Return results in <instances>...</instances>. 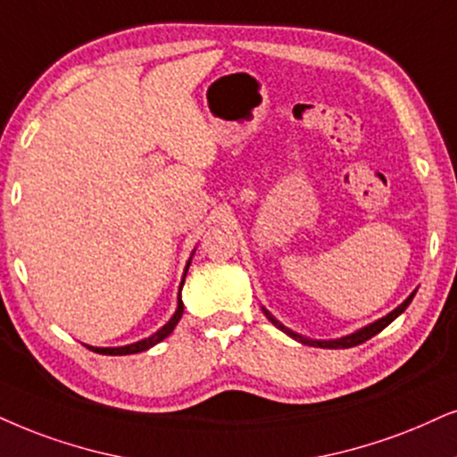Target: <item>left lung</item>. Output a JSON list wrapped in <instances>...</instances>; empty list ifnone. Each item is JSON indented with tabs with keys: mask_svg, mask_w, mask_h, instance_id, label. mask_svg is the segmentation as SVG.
<instances>
[{
	"mask_svg": "<svg viewBox=\"0 0 457 457\" xmlns=\"http://www.w3.org/2000/svg\"><path fill=\"white\" fill-rule=\"evenodd\" d=\"M413 295H415V293H411V295H409V297L405 299V302H403L401 305H398L396 310H392L388 316H384V319H379L378 322H373V325H369V327H365V328H361V331H356V333H352V335H345V337H342V339H333V342H314V339H305V337H302V335L293 333L291 328H287L285 325H280V322L276 320L274 316H271L270 312L265 310V308H263V314L268 316V320H270L271 325H274L276 328H280V331H285L287 335H291L293 339H297V342H302V344H308V345H319V348H352V345L365 344L367 339H371V337H373V335H378L379 331H384V328L388 327L390 322L395 320L398 314H403V312L407 310V305L411 303Z\"/></svg>",
	"mask_w": 457,
	"mask_h": 457,
	"instance_id": "left-lung-1",
	"label": "left lung"
}]
</instances>
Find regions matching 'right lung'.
Here are the masks:
<instances>
[{"instance_id":"1","label":"right lung","mask_w":457,"mask_h":457,"mask_svg":"<svg viewBox=\"0 0 457 457\" xmlns=\"http://www.w3.org/2000/svg\"><path fill=\"white\" fill-rule=\"evenodd\" d=\"M187 268H189V263H187ZM187 268H186V274H187ZM183 282H186V278H183ZM183 282H181V285H183ZM181 316H183V302H181V293H179V305H177V312H175V316H172V319H170L169 322H166V325L162 327L158 333H154L152 337L143 339V342H137V344L124 345V348H90V345H88V348H90V350H95V352H99V354H109V356L137 354V352H143V350L152 348V345L160 344L162 339H164V337H169V335L172 333V328L177 327V322L181 320Z\"/></svg>"}]
</instances>
